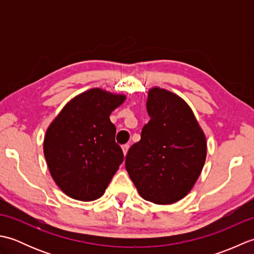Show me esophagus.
Listing matches in <instances>:
<instances>
[{"label": "esophagus", "mask_w": 254, "mask_h": 254, "mask_svg": "<svg viewBox=\"0 0 254 254\" xmlns=\"http://www.w3.org/2000/svg\"><path fill=\"white\" fill-rule=\"evenodd\" d=\"M128 148H130V145H128V144H124V145H122V150H123V154H124V155H127Z\"/></svg>", "instance_id": "obj_1"}]
</instances>
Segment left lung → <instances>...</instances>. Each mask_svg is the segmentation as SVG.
<instances>
[{"mask_svg":"<svg viewBox=\"0 0 254 254\" xmlns=\"http://www.w3.org/2000/svg\"><path fill=\"white\" fill-rule=\"evenodd\" d=\"M150 120L126 157V168L144 199L171 204L190 192L206 158V139L186 101L170 91L149 90Z\"/></svg>","mask_w":254,"mask_h":254,"instance_id":"8db88e82","label":"left lung"}]
</instances>
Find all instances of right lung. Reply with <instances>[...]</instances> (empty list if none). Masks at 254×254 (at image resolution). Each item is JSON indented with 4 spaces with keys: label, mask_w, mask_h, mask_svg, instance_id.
Segmentation results:
<instances>
[{
    "label": "right lung",
    "mask_w": 254,
    "mask_h": 254,
    "mask_svg": "<svg viewBox=\"0 0 254 254\" xmlns=\"http://www.w3.org/2000/svg\"><path fill=\"white\" fill-rule=\"evenodd\" d=\"M126 99L99 88L75 97L48 127L44 153L61 190L79 201L105 193L124 155L109 116Z\"/></svg>",
    "instance_id": "1"
}]
</instances>
